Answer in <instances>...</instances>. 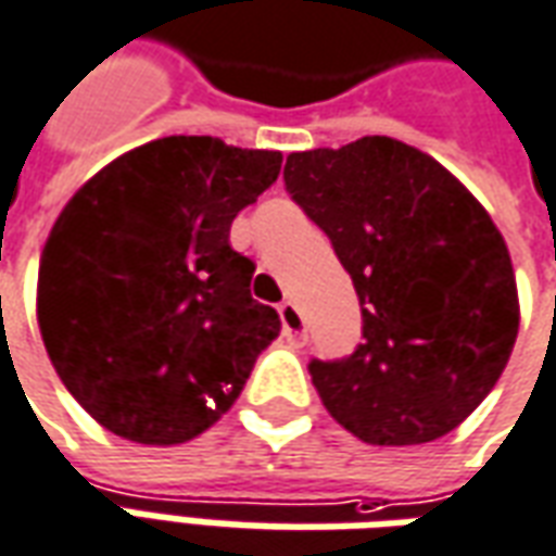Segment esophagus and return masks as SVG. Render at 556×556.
Segmentation results:
<instances>
[{
    "mask_svg": "<svg viewBox=\"0 0 556 556\" xmlns=\"http://www.w3.org/2000/svg\"><path fill=\"white\" fill-rule=\"evenodd\" d=\"M279 321H282V337L289 340L291 345H304L306 343V325L301 318V309L294 304H279Z\"/></svg>",
    "mask_w": 556,
    "mask_h": 556,
    "instance_id": "obj_1",
    "label": "esophagus"
}]
</instances>
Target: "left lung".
Instances as JSON below:
<instances>
[{"label":"left lung","instance_id":"obj_1","mask_svg":"<svg viewBox=\"0 0 556 556\" xmlns=\"http://www.w3.org/2000/svg\"><path fill=\"white\" fill-rule=\"evenodd\" d=\"M282 180L331 238L364 343L309 376L333 421L370 445L445 437L491 394L521 306L508 247L467 186L386 135L286 159Z\"/></svg>","mask_w":556,"mask_h":556}]
</instances>
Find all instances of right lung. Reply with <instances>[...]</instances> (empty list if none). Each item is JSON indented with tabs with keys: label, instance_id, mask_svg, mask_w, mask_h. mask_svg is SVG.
I'll return each instance as SVG.
<instances>
[{
	"label": "right lung",
	"instance_id": "obj_1",
	"mask_svg": "<svg viewBox=\"0 0 556 556\" xmlns=\"http://www.w3.org/2000/svg\"><path fill=\"white\" fill-rule=\"evenodd\" d=\"M282 153L170 135L104 165L62 207L38 265V328L62 386L141 445L216 425L277 340L228 231Z\"/></svg>",
	"mask_w": 556,
	"mask_h": 556
}]
</instances>
